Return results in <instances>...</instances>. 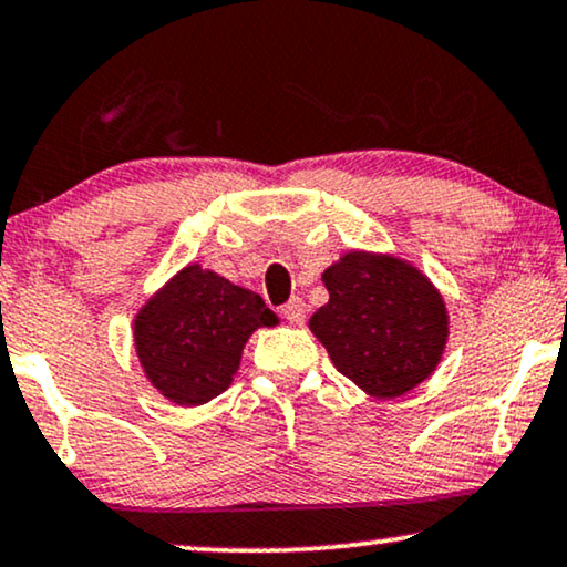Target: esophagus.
Masks as SVG:
<instances>
[{"mask_svg":"<svg viewBox=\"0 0 567 567\" xmlns=\"http://www.w3.org/2000/svg\"><path fill=\"white\" fill-rule=\"evenodd\" d=\"M282 316L288 319L290 323H303L306 319V303L303 298H290L288 303L282 306Z\"/></svg>","mask_w":567,"mask_h":567,"instance_id":"esophagus-1","label":"esophagus"}]
</instances>
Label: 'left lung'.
<instances>
[{"mask_svg": "<svg viewBox=\"0 0 567 567\" xmlns=\"http://www.w3.org/2000/svg\"><path fill=\"white\" fill-rule=\"evenodd\" d=\"M329 303L311 331L337 371L379 399L412 391L435 371L449 337L437 290L394 256L352 251L323 271Z\"/></svg>", "mask_w": 567, "mask_h": 567, "instance_id": "obj_1", "label": "left lung"}]
</instances>
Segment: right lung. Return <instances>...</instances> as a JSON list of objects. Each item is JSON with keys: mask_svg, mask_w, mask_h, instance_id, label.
I'll return each mask as SVG.
<instances>
[{"mask_svg": "<svg viewBox=\"0 0 567 567\" xmlns=\"http://www.w3.org/2000/svg\"><path fill=\"white\" fill-rule=\"evenodd\" d=\"M275 323L261 296L192 264L142 308L134 344L153 386L196 406L230 386L251 331Z\"/></svg>", "mask_w": 567, "mask_h": 567, "instance_id": "obj_1", "label": "right lung"}]
</instances>
